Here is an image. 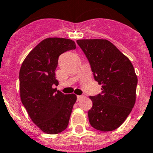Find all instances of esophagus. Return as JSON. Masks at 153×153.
I'll list each match as a JSON object with an SVG mask.
<instances>
[{
	"instance_id": "obj_1",
	"label": "esophagus",
	"mask_w": 153,
	"mask_h": 153,
	"mask_svg": "<svg viewBox=\"0 0 153 153\" xmlns=\"http://www.w3.org/2000/svg\"><path fill=\"white\" fill-rule=\"evenodd\" d=\"M83 98H84V96H83V95H78V96H77V100H78V101H80L81 100L83 99Z\"/></svg>"
}]
</instances>
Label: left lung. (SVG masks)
<instances>
[{"mask_svg": "<svg viewBox=\"0 0 153 153\" xmlns=\"http://www.w3.org/2000/svg\"><path fill=\"white\" fill-rule=\"evenodd\" d=\"M94 80L102 85V93L90 96L92 107L88 112L90 125L100 131L118 128L136 102L138 78L131 62L106 39H78Z\"/></svg>", "mask_w": 153, "mask_h": 153, "instance_id": "obj_1", "label": "left lung"}]
</instances>
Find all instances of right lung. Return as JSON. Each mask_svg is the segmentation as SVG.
<instances>
[{
  "instance_id": "1",
  "label": "right lung",
  "mask_w": 153,
  "mask_h": 153,
  "mask_svg": "<svg viewBox=\"0 0 153 153\" xmlns=\"http://www.w3.org/2000/svg\"><path fill=\"white\" fill-rule=\"evenodd\" d=\"M76 48L75 42L64 38H47L28 54L20 70L22 103L33 123L48 134L67 128L77 97L64 94L53 86L59 84L55 70L59 56Z\"/></svg>"
}]
</instances>
